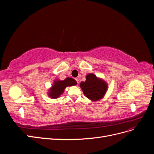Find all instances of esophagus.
Instances as JSON below:
<instances>
[{
  "label": "esophagus",
  "instance_id": "esophagus-1",
  "mask_svg": "<svg viewBox=\"0 0 154 154\" xmlns=\"http://www.w3.org/2000/svg\"><path fill=\"white\" fill-rule=\"evenodd\" d=\"M75 80H76V81L77 82V83H78V82H79V80H78V78H75Z\"/></svg>",
  "mask_w": 154,
  "mask_h": 154
}]
</instances>
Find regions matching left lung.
Wrapping results in <instances>:
<instances>
[{
    "instance_id": "left-lung-1",
    "label": "left lung",
    "mask_w": 154,
    "mask_h": 154,
    "mask_svg": "<svg viewBox=\"0 0 154 154\" xmlns=\"http://www.w3.org/2000/svg\"><path fill=\"white\" fill-rule=\"evenodd\" d=\"M80 85L84 95L92 101L103 98L108 89L107 83L92 73L87 74L85 82H82Z\"/></svg>"
}]
</instances>
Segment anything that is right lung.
<instances>
[{"label": "right lung", "instance_id": "right-lung-1", "mask_svg": "<svg viewBox=\"0 0 154 154\" xmlns=\"http://www.w3.org/2000/svg\"><path fill=\"white\" fill-rule=\"evenodd\" d=\"M76 81L72 78H67L64 80H55L48 92L49 97L53 99H57L64 92V90L67 87L76 85Z\"/></svg>", "mask_w": 154, "mask_h": 154}]
</instances>
